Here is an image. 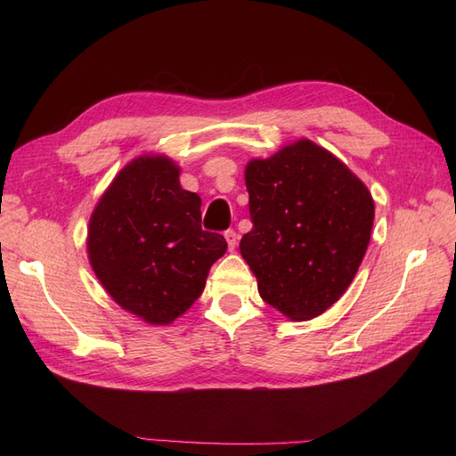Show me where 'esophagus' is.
<instances>
[{
  "label": "esophagus",
  "instance_id": "1",
  "mask_svg": "<svg viewBox=\"0 0 456 456\" xmlns=\"http://www.w3.org/2000/svg\"><path fill=\"white\" fill-rule=\"evenodd\" d=\"M225 239H227V245H229V250H235L237 248V240H239V235L235 233L233 229L225 231Z\"/></svg>",
  "mask_w": 456,
  "mask_h": 456
}]
</instances>
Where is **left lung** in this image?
<instances>
[{
  "label": "left lung",
  "mask_w": 456,
  "mask_h": 456,
  "mask_svg": "<svg viewBox=\"0 0 456 456\" xmlns=\"http://www.w3.org/2000/svg\"><path fill=\"white\" fill-rule=\"evenodd\" d=\"M245 183L253 229L239 248L260 297L292 322L322 315L362 263L374 223L372 193L309 139L248 160Z\"/></svg>",
  "instance_id": "obj_1"
}]
</instances>
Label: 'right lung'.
<instances>
[{"label": "right lung", "instance_id": "right-lung-1", "mask_svg": "<svg viewBox=\"0 0 456 456\" xmlns=\"http://www.w3.org/2000/svg\"><path fill=\"white\" fill-rule=\"evenodd\" d=\"M201 200L180 186V167L144 152L119 170L90 216L88 258L105 292L149 325H170L206 288L225 255L223 235L201 229Z\"/></svg>", "mask_w": 456, "mask_h": 456}]
</instances>
